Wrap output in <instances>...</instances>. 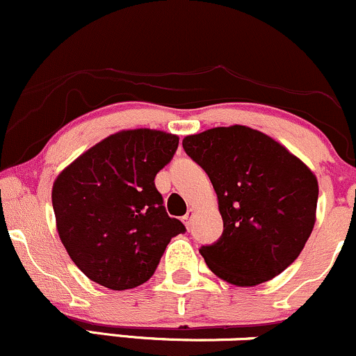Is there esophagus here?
I'll return each instance as SVG.
<instances>
[{"instance_id": "obj_1", "label": "esophagus", "mask_w": 356, "mask_h": 356, "mask_svg": "<svg viewBox=\"0 0 356 356\" xmlns=\"http://www.w3.org/2000/svg\"><path fill=\"white\" fill-rule=\"evenodd\" d=\"M193 218H194V209L187 211L186 216L182 218V221H184V225L187 226V228H191V225H193Z\"/></svg>"}]
</instances>
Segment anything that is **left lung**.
Returning a JSON list of instances; mask_svg holds the SVG:
<instances>
[{
    "label": "left lung",
    "mask_w": 356,
    "mask_h": 356,
    "mask_svg": "<svg viewBox=\"0 0 356 356\" xmlns=\"http://www.w3.org/2000/svg\"><path fill=\"white\" fill-rule=\"evenodd\" d=\"M182 147L218 196L222 235L199 250L211 270L240 287L286 270L314 228L319 189L309 167L268 135L241 124L189 135Z\"/></svg>",
    "instance_id": "left-lung-1"
}]
</instances>
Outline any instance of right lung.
<instances>
[{
  "label": "right lung",
  "instance_id": "obj_1",
  "mask_svg": "<svg viewBox=\"0 0 356 356\" xmlns=\"http://www.w3.org/2000/svg\"><path fill=\"white\" fill-rule=\"evenodd\" d=\"M179 136L118 131L58 174L52 206L62 245L79 270L113 291L154 275L170 238L186 232L170 218L155 175L174 157Z\"/></svg>",
  "mask_w": 356,
  "mask_h": 356
}]
</instances>
